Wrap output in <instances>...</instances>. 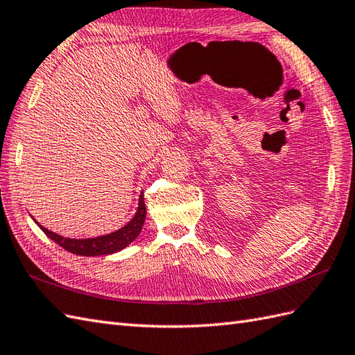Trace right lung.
I'll use <instances>...</instances> for the list:
<instances>
[{"label":"right lung","instance_id":"obj_1","mask_svg":"<svg viewBox=\"0 0 355 355\" xmlns=\"http://www.w3.org/2000/svg\"><path fill=\"white\" fill-rule=\"evenodd\" d=\"M145 213H147V208H145L144 195H141L138 211H136L133 219L125 226H123L121 230H118L112 234L102 235V237H97V239L75 240V239L61 237V235L53 234L46 228H43V226H40V230L46 234L52 241H55L58 246L66 249L67 252L75 253V255H80V257L107 255V253H114L124 249L125 246H129V244L138 237L144 226Z\"/></svg>","mask_w":355,"mask_h":355}]
</instances>
